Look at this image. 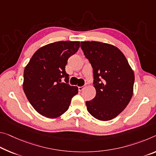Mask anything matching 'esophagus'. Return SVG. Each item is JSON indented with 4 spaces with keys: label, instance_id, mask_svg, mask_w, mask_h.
Returning a JSON list of instances; mask_svg holds the SVG:
<instances>
[{
    "label": "esophagus",
    "instance_id": "34e87169",
    "mask_svg": "<svg viewBox=\"0 0 156 156\" xmlns=\"http://www.w3.org/2000/svg\"><path fill=\"white\" fill-rule=\"evenodd\" d=\"M85 88V86H82V87H78V90L79 91H83L84 89Z\"/></svg>",
    "mask_w": 156,
    "mask_h": 156
}]
</instances>
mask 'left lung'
Returning <instances> with one entry per match:
<instances>
[{
  "mask_svg": "<svg viewBox=\"0 0 156 156\" xmlns=\"http://www.w3.org/2000/svg\"><path fill=\"white\" fill-rule=\"evenodd\" d=\"M81 48L93 68L96 96L86 101L88 112L109 121L126 108L133 94L135 75L117 47L99 41H81Z\"/></svg>",
  "mask_w": 156,
  "mask_h": 156,
  "instance_id": "obj_1",
  "label": "left lung"
}]
</instances>
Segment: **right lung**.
Listing matches in <instances>:
<instances>
[{
    "label": "right lung",
    "mask_w": 156,
    "mask_h": 156,
    "mask_svg": "<svg viewBox=\"0 0 156 156\" xmlns=\"http://www.w3.org/2000/svg\"><path fill=\"white\" fill-rule=\"evenodd\" d=\"M80 48V41H60L39 48L23 72V89L32 106L40 115L57 118L69 109L78 88L68 83L65 66ZM65 78L67 83H61Z\"/></svg>",
    "instance_id": "add662e5"
}]
</instances>
